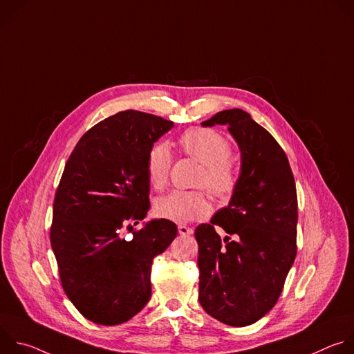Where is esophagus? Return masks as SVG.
Returning a JSON list of instances; mask_svg holds the SVG:
<instances>
[{
  "label": "esophagus",
  "mask_w": 354,
  "mask_h": 354,
  "mask_svg": "<svg viewBox=\"0 0 354 354\" xmlns=\"http://www.w3.org/2000/svg\"><path fill=\"white\" fill-rule=\"evenodd\" d=\"M178 231H179L180 235H185V236H189V235L193 234V230L190 227H186V225H179Z\"/></svg>",
  "instance_id": "obj_1"
}]
</instances>
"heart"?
Wrapping results in <instances>:
<instances>
[{
	"label": "heart",
	"instance_id": "1",
	"mask_svg": "<svg viewBox=\"0 0 354 354\" xmlns=\"http://www.w3.org/2000/svg\"><path fill=\"white\" fill-rule=\"evenodd\" d=\"M179 144L187 156L203 164L200 185H206L220 197L232 193L238 180V165L230 154V142L223 134L210 129H190L180 136ZM171 162L172 154L168 144L157 142L149 148L147 178L154 189L165 187ZM210 210L207 196L198 190H174L156 201V212L160 217L180 224L203 218Z\"/></svg>",
	"mask_w": 354,
	"mask_h": 354
}]
</instances>
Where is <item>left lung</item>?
<instances>
[{
    "mask_svg": "<svg viewBox=\"0 0 354 354\" xmlns=\"http://www.w3.org/2000/svg\"><path fill=\"white\" fill-rule=\"evenodd\" d=\"M216 124L228 126L241 151V169L228 206L194 231L198 301L217 321L246 326L273 308L294 263L297 190L283 148L249 113L228 109L201 122ZM216 225L227 232L224 240Z\"/></svg>",
    "mask_w": 354,
    "mask_h": 354,
    "instance_id": "8db88e82",
    "label": "left lung"
}]
</instances>
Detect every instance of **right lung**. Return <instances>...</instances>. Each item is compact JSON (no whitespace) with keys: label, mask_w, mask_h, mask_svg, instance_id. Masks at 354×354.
<instances>
[{"label":"right lung","mask_w":354,"mask_h":354,"mask_svg":"<svg viewBox=\"0 0 354 354\" xmlns=\"http://www.w3.org/2000/svg\"><path fill=\"white\" fill-rule=\"evenodd\" d=\"M172 127L154 115L119 112L89 129L66 164L50 242L67 297L95 324L119 325L145 307L153 259L178 234L165 218L133 228L149 210L148 151Z\"/></svg>","instance_id":"obj_1"}]
</instances>
